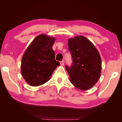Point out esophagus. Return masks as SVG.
I'll list each match as a JSON object with an SVG mask.
<instances>
[{
    "label": "esophagus",
    "instance_id": "34e87169",
    "mask_svg": "<svg viewBox=\"0 0 122 122\" xmlns=\"http://www.w3.org/2000/svg\"><path fill=\"white\" fill-rule=\"evenodd\" d=\"M64 63H65L64 61H61V66H64Z\"/></svg>",
    "mask_w": 122,
    "mask_h": 122
}]
</instances>
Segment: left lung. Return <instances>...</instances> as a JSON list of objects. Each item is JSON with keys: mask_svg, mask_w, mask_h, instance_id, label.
Here are the masks:
<instances>
[{"mask_svg": "<svg viewBox=\"0 0 122 122\" xmlns=\"http://www.w3.org/2000/svg\"><path fill=\"white\" fill-rule=\"evenodd\" d=\"M68 46L73 59L71 67L66 66L70 81L80 90H89L101 76L102 61L99 53L89 39L81 36L68 39Z\"/></svg>", "mask_w": 122, "mask_h": 122, "instance_id": "left-lung-1", "label": "left lung"}]
</instances>
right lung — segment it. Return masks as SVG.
Masks as SVG:
<instances>
[{"mask_svg":"<svg viewBox=\"0 0 122 122\" xmlns=\"http://www.w3.org/2000/svg\"><path fill=\"white\" fill-rule=\"evenodd\" d=\"M56 38L46 34L38 36L28 46L21 62V73L28 84L41 86L51 79L59 61L55 59L52 46Z\"/></svg>","mask_w":122,"mask_h":122,"instance_id":"right-lung-1","label":"right lung"}]
</instances>
